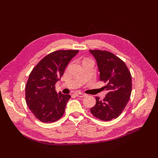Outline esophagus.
<instances>
[{
	"mask_svg": "<svg viewBox=\"0 0 158 158\" xmlns=\"http://www.w3.org/2000/svg\"><path fill=\"white\" fill-rule=\"evenodd\" d=\"M75 96L77 97H85L86 95L82 93H75Z\"/></svg>",
	"mask_w": 158,
	"mask_h": 158,
	"instance_id": "1",
	"label": "esophagus"
}]
</instances>
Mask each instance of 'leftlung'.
I'll return each instance as SVG.
<instances>
[{"mask_svg":"<svg viewBox=\"0 0 158 158\" xmlns=\"http://www.w3.org/2000/svg\"><path fill=\"white\" fill-rule=\"evenodd\" d=\"M94 57L100 72V81L107 94L102 100L96 97V103L90 109L96 118L110 121L118 117L126 106L132 92V77L125 62L113 53L89 50Z\"/></svg>","mask_w":158,"mask_h":158,"instance_id":"1","label":"left lung"}]
</instances>
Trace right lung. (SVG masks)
<instances>
[{
	"label": "right lung",
	"instance_id": "add662e5",
	"mask_svg": "<svg viewBox=\"0 0 158 158\" xmlns=\"http://www.w3.org/2000/svg\"><path fill=\"white\" fill-rule=\"evenodd\" d=\"M79 50H58L44 57L32 69L26 85V101L36 118L52 123L61 118L69 94H58L55 85Z\"/></svg>",
	"mask_w": 158,
	"mask_h": 158
}]
</instances>
